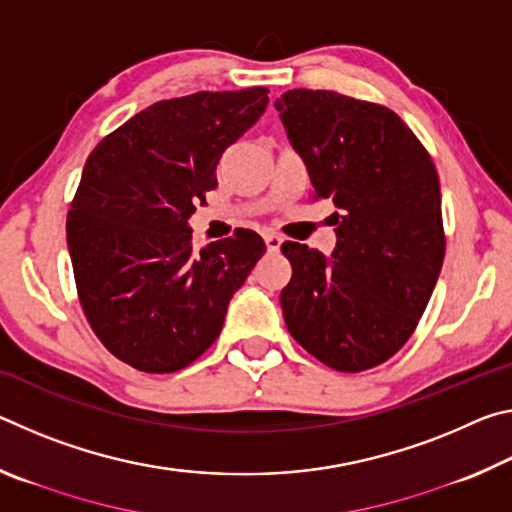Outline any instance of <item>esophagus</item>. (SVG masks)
<instances>
[{"mask_svg": "<svg viewBox=\"0 0 512 512\" xmlns=\"http://www.w3.org/2000/svg\"><path fill=\"white\" fill-rule=\"evenodd\" d=\"M264 241H266V248L271 250V253H280V248H282V237H277V235H266L264 237Z\"/></svg>", "mask_w": 512, "mask_h": 512, "instance_id": "esophagus-1", "label": "esophagus"}]
</instances>
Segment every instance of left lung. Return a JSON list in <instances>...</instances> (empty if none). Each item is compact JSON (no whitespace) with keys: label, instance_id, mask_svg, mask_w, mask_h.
<instances>
[{"label":"left lung","instance_id":"obj_1","mask_svg":"<svg viewBox=\"0 0 512 512\" xmlns=\"http://www.w3.org/2000/svg\"><path fill=\"white\" fill-rule=\"evenodd\" d=\"M316 196L329 198L332 255L284 241L280 293L289 332L325 366L375 368L409 341L445 259L440 183L393 110L327 90L275 101Z\"/></svg>","mask_w":512,"mask_h":512}]
</instances>
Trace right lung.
<instances>
[{
	"label": "right lung",
	"mask_w": 512,
	"mask_h": 512,
	"mask_svg": "<svg viewBox=\"0 0 512 512\" xmlns=\"http://www.w3.org/2000/svg\"><path fill=\"white\" fill-rule=\"evenodd\" d=\"M266 106V88L153 103L85 162L67 214L69 257L88 323L128 366L162 375L201 357L266 253L253 230L194 253L189 228L221 155Z\"/></svg>",
	"instance_id": "obj_1"
}]
</instances>
